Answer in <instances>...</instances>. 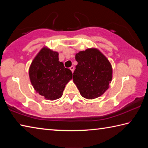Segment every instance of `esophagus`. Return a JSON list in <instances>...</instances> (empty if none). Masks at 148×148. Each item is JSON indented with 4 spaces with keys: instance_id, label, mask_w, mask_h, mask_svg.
<instances>
[{
    "instance_id": "esophagus-1",
    "label": "esophagus",
    "mask_w": 148,
    "mask_h": 148,
    "mask_svg": "<svg viewBox=\"0 0 148 148\" xmlns=\"http://www.w3.org/2000/svg\"><path fill=\"white\" fill-rule=\"evenodd\" d=\"M70 69H71V71L72 72H73L74 71V66H71V67H70Z\"/></svg>"
}]
</instances>
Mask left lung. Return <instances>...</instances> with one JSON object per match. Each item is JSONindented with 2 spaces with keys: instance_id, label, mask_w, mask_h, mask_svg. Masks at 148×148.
<instances>
[{
  "instance_id": "obj_1",
  "label": "left lung",
  "mask_w": 148,
  "mask_h": 148,
  "mask_svg": "<svg viewBox=\"0 0 148 148\" xmlns=\"http://www.w3.org/2000/svg\"><path fill=\"white\" fill-rule=\"evenodd\" d=\"M77 64L73 81L80 94L87 99L97 98L108 89L112 79V68L99 49H87L76 54Z\"/></svg>"
}]
</instances>
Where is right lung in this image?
Returning <instances> with one entry per match:
<instances>
[{
	"instance_id": "add662e5",
	"label": "right lung",
	"mask_w": 148,
	"mask_h": 148,
	"mask_svg": "<svg viewBox=\"0 0 148 148\" xmlns=\"http://www.w3.org/2000/svg\"><path fill=\"white\" fill-rule=\"evenodd\" d=\"M29 74L35 91L50 101L61 98L72 78V71L59 61V53L47 47H43L35 57Z\"/></svg>"
}]
</instances>
